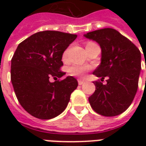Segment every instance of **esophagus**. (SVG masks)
I'll list each match as a JSON object with an SVG mask.
<instances>
[{"instance_id": "34e87169", "label": "esophagus", "mask_w": 146, "mask_h": 146, "mask_svg": "<svg viewBox=\"0 0 146 146\" xmlns=\"http://www.w3.org/2000/svg\"><path fill=\"white\" fill-rule=\"evenodd\" d=\"M84 83V80H78V84H79V85H82Z\"/></svg>"}]
</instances>
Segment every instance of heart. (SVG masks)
Wrapping results in <instances>:
<instances>
[{"label":"heart","instance_id":"obj_1","mask_svg":"<svg viewBox=\"0 0 146 146\" xmlns=\"http://www.w3.org/2000/svg\"><path fill=\"white\" fill-rule=\"evenodd\" d=\"M92 44H94L92 42H88L87 45H90ZM70 48H66L64 51L63 54H62V60L64 62H66L68 60V57H69V54H70ZM89 70L88 67L84 66H73L70 69V73L72 76H82L84 75V73Z\"/></svg>","mask_w":146,"mask_h":146}]
</instances>
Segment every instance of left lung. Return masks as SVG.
I'll list each match as a JSON object with an SVG mask.
<instances>
[{"mask_svg":"<svg viewBox=\"0 0 146 146\" xmlns=\"http://www.w3.org/2000/svg\"><path fill=\"white\" fill-rule=\"evenodd\" d=\"M87 38L98 42L102 48L101 64L93 74L107 76L106 84L94 82L95 92L88 98L92 108L104 116H117L131 106L138 87L141 52L117 30L105 28L89 32Z\"/></svg>","mask_w":146,"mask_h":146,"instance_id":"obj_1","label":"left lung"}]
</instances>
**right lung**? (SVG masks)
I'll return each instance as SVG.
<instances>
[{
    "mask_svg": "<svg viewBox=\"0 0 146 146\" xmlns=\"http://www.w3.org/2000/svg\"><path fill=\"white\" fill-rule=\"evenodd\" d=\"M77 35L53 30L34 33L21 42L11 58V80L24 110L36 118L52 119L66 108L78 83L74 77L58 80L66 73L64 51ZM51 77L56 80L50 82Z\"/></svg>",
    "mask_w": 146,
    "mask_h": 146,
    "instance_id": "add662e5",
    "label": "right lung"
}]
</instances>
